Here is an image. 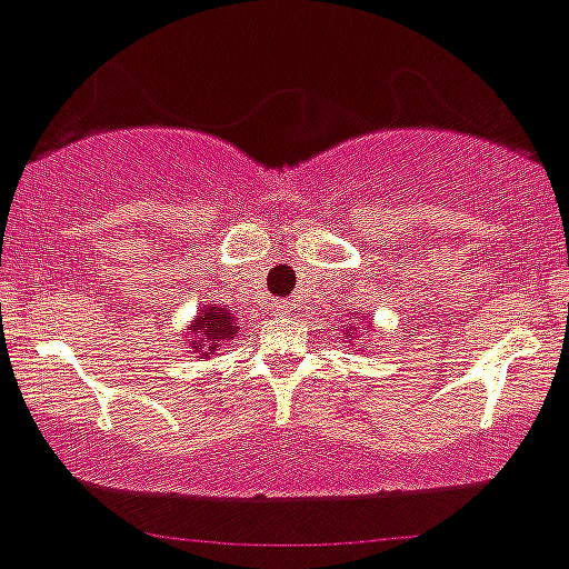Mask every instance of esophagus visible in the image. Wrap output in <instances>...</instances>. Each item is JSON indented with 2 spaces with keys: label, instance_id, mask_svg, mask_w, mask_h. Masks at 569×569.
Masks as SVG:
<instances>
[{
  "label": "esophagus",
  "instance_id": "obj_1",
  "mask_svg": "<svg viewBox=\"0 0 569 569\" xmlns=\"http://www.w3.org/2000/svg\"><path fill=\"white\" fill-rule=\"evenodd\" d=\"M274 315H280V318H289V315H295V303H291V300H280V303L274 306Z\"/></svg>",
  "mask_w": 569,
  "mask_h": 569
}]
</instances>
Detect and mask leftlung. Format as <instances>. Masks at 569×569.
Here are the masks:
<instances>
[{
	"instance_id": "obj_1",
	"label": "left lung",
	"mask_w": 569,
	"mask_h": 569,
	"mask_svg": "<svg viewBox=\"0 0 569 569\" xmlns=\"http://www.w3.org/2000/svg\"><path fill=\"white\" fill-rule=\"evenodd\" d=\"M363 329H367V332H369V329H372V320H369L367 315H363V318H360V320H355V312H352V318H349V323H346L343 329H340V332H343L346 343L352 346L355 340H358L360 335H363ZM355 352H358V349H355ZM360 352H363V346H360Z\"/></svg>"
}]
</instances>
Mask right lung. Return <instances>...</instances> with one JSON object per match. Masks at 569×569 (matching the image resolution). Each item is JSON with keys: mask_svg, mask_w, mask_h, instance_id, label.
Returning <instances> with one entry per match:
<instances>
[{"mask_svg": "<svg viewBox=\"0 0 569 569\" xmlns=\"http://www.w3.org/2000/svg\"><path fill=\"white\" fill-rule=\"evenodd\" d=\"M240 318L231 315V309H223L217 303H202L194 318L189 320V332H186V349L200 352V358H211L217 349L231 346V340L240 335Z\"/></svg>", "mask_w": 569, "mask_h": 569, "instance_id": "right-lung-1", "label": "right lung"}]
</instances>
